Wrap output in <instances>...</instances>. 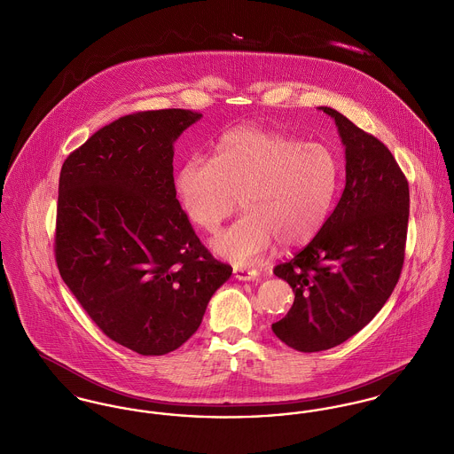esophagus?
Returning <instances> with one entry per match:
<instances>
[{"label":"esophagus","mask_w":454,"mask_h":454,"mask_svg":"<svg viewBox=\"0 0 454 454\" xmlns=\"http://www.w3.org/2000/svg\"><path fill=\"white\" fill-rule=\"evenodd\" d=\"M233 277L240 281H254L259 277V273L255 270H245V268H235L233 270Z\"/></svg>","instance_id":"esophagus-1"}]
</instances>
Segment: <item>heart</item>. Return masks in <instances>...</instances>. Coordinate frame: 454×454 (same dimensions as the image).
<instances>
[{"label": "heart", "instance_id": "b5f03b06", "mask_svg": "<svg viewBox=\"0 0 454 454\" xmlns=\"http://www.w3.org/2000/svg\"><path fill=\"white\" fill-rule=\"evenodd\" d=\"M339 177L330 146L247 124L221 137L214 159H188L175 188L183 212L206 231H214L240 197L244 215L219 231L210 248L233 264H250L275 242L309 244L330 214Z\"/></svg>", "mask_w": 454, "mask_h": 454}]
</instances>
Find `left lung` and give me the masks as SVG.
Listing matches in <instances>:
<instances>
[{
	"label": "left lung",
	"mask_w": 454,
	"mask_h": 454,
	"mask_svg": "<svg viewBox=\"0 0 454 454\" xmlns=\"http://www.w3.org/2000/svg\"><path fill=\"white\" fill-rule=\"evenodd\" d=\"M346 146V188L319 233L275 275L294 306L273 332L301 352L346 342L384 308L404 262L410 188L384 143L330 106H319Z\"/></svg>",
	"instance_id": "obj_1"
}]
</instances>
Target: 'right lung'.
Listing matches in <instances>:
<instances>
[{
    "instance_id": "right-lung-1",
    "label": "right lung",
    "mask_w": 454,
    "mask_h": 454,
    "mask_svg": "<svg viewBox=\"0 0 454 454\" xmlns=\"http://www.w3.org/2000/svg\"><path fill=\"white\" fill-rule=\"evenodd\" d=\"M200 117L183 108L124 115L60 171V277L108 339L143 356L181 348L231 277L176 199L175 141Z\"/></svg>"
}]
</instances>
